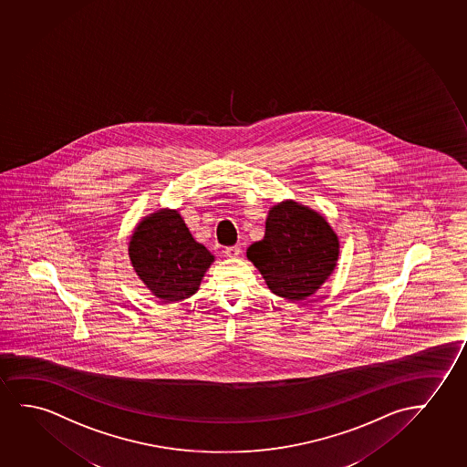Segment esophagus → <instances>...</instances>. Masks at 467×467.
I'll return each mask as SVG.
<instances>
[{
	"label": "esophagus",
	"mask_w": 467,
	"mask_h": 467,
	"mask_svg": "<svg viewBox=\"0 0 467 467\" xmlns=\"http://www.w3.org/2000/svg\"><path fill=\"white\" fill-rule=\"evenodd\" d=\"M240 248L238 246H229V248H225V256L230 257V259H235V257L240 256Z\"/></svg>",
	"instance_id": "1"
}]
</instances>
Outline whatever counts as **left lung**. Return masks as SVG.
<instances>
[{
    "mask_svg": "<svg viewBox=\"0 0 467 467\" xmlns=\"http://www.w3.org/2000/svg\"><path fill=\"white\" fill-rule=\"evenodd\" d=\"M339 248L327 217L295 200H283L270 208L264 238L251 244L246 257L274 295L303 301L335 272Z\"/></svg>",
    "mask_w": 467,
    "mask_h": 467,
    "instance_id": "left-lung-1",
    "label": "left lung"
}]
</instances>
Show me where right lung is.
Listing matches in <instances>:
<instances>
[{
  "label": "right lung",
  "mask_w": 467,
  "mask_h": 467,
  "mask_svg": "<svg viewBox=\"0 0 467 467\" xmlns=\"http://www.w3.org/2000/svg\"><path fill=\"white\" fill-rule=\"evenodd\" d=\"M128 254L134 272L151 295L178 303L197 293L214 254L192 237L178 210L161 208L132 230Z\"/></svg>",
  "instance_id": "obj_1"
}]
</instances>
